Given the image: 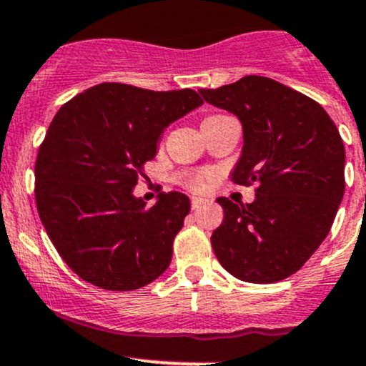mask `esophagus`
I'll use <instances>...</instances> for the list:
<instances>
[{
  "label": "esophagus",
  "instance_id": "obj_1",
  "mask_svg": "<svg viewBox=\"0 0 366 366\" xmlns=\"http://www.w3.org/2000/svg\"><path fill=\"white\" fill-rule=\"evenodd\" d=\"M204 203H207V202H204V199H202V198H192L191 199V208H192V210H199V208H202Z\"/></svg>",
  "mask_w": 366,
  "mask_h": 366
}]
</instances>
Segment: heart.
I'll list each match as a JSON object with an SVG mask.
<instances>
[{
	"label": "heart",
	"instance_id": "1",
	"mask_svg": "<svg viewBox=\"0 0 366 366\" xmlns=\"http://www.w3.org/2000/svg\"><path fill=\"white\" fill-rule=\"evenodd\" d=\"M180 180H182L184 186L189 187L191 191L203 192V191H207L208 182H210V175H207V174H184L182 177H180Z\"/></svg>",
	"mask_w": 366,
	"mask_h": 366
}]
</instances>
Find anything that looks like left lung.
<instances>
[{
	"label": "left lung",
	"mask_w": 366,
	"mask_h": 366,
	"mask_svg": "<svg viewBox=\"0 0 366 366\" xmlns=\"http://www.w3.org/2000/svg\"><path fill=\"white\" fill-rule=\"evenodd\" d=\"M199 94L239 118L244 144L231 180L257 184L254 203L217 198L224 208L212 234L217 259L248 283L288 278L318 250L342 202L346 152L339 130L316 100L266 76Z\"/></svg>",
	"instance_id": "obj_1"
}]
</instances>
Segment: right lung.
Returning a JSON list of instances; mask_svg holds the SVG:
<instances>
[{
	"label": "right lung",
	"mask_w": 366,
	"mask_h": 366,
	"mask_svg": "<svg viewBox=\"0 0 366 366\" xmlns=\"http://www.w3.org/2000/svg\"><path fill=\"white\" fill-rule=\"evenodd\" d=\"M191 88L154 92L100 83L64 104L34 164L39 219L59 255L95 287L128 292L162 276L189 198H134L164 128L202 106Z\"/></svg>",
	"instance_id": "right-lung-1"
}]
</instances>
